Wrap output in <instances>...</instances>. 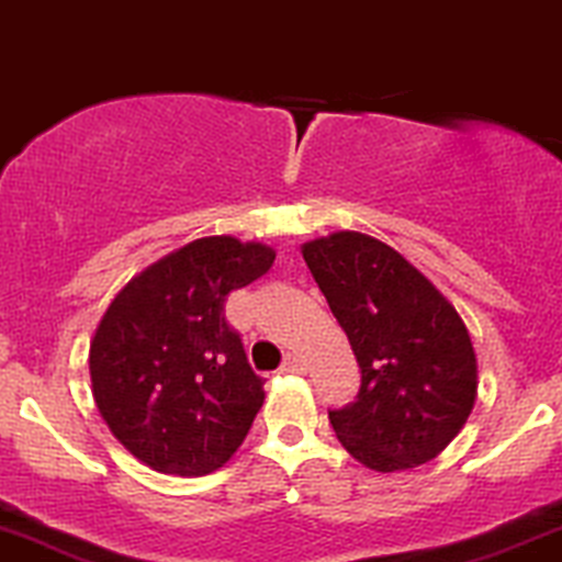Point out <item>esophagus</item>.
Returning a JSON list of instances; mask_svg holds the SVG:
<instances>
[{
    "instance_id": "1",
    "label": "esophagus",
    "mask_w": 562,
    "mask_h": 562,
    "mask_svg": "<svg viewBox=\"0 0 562 562\" xmlns=\"http://www.w3.org/2000/svg\"><path fill=\"white\" fill-rule=\"evenodd\" d=\"M282 374H306L308 367L301 356H288L285 363H282Z\"/></svg>"
}]
</instances>
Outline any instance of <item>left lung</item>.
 <instances>
[{"mask_svg":"<svg viewBox=\"0 0 562 562\" xmlns=\"http://www.w3.org/2000/svg\"><path fill=\"white\" fill-rule=\"evenodd\" d=\"M303 259L361 369L356 401L329 408L342 448L382 474L431 461L476 401V353L458 311L369 235L311 240Z\"/></svg>","mask_w":562,"mask_h":562,"instance_id":"8db88e82","label":"left lung"}]
</instances>
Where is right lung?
Masks as SVG:
<instances>
[{
    "label": "right lung",
    "instance_id": "add662e5",
    "mask_svg": "<svg viewBox=\"0 0 562 562\" xmlns=\"http://www.w3.org/2000/svg\"><path fill=\"white\" fill-rule=\"evenodd\" d=\"M272 263L261 243L201 238L133 277L110 303L88 356L93 401L140 463L201 476L240 448L263 380L225 319V301Z\"/></svg>",
    "mask_w": 562,
    "mask_h": 562
}]
</instances>
